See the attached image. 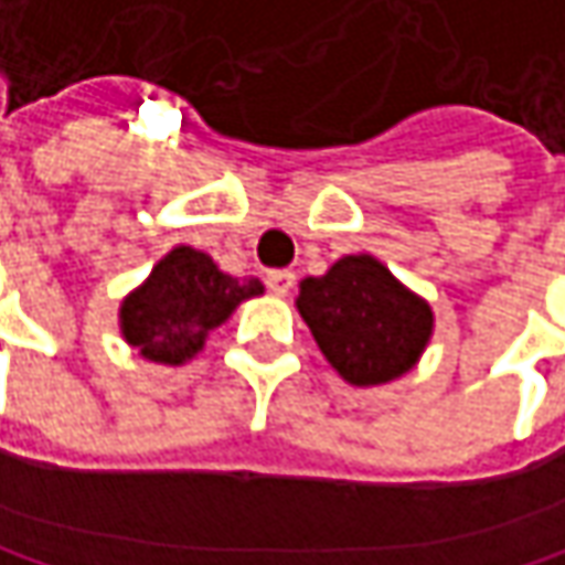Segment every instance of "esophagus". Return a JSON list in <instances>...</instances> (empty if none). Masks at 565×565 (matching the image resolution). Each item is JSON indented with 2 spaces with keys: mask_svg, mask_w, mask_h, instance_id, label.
Masks as SVG:
<instances>
[{
  "mask_svg": "<svg viewBox=\"0 0 565 565\" xmlns=\"http://www.w3.org/2000/svg\"><path fill=\"white\" fill-rule=\"evenodd\" d=\"M265 281H268V287H271L278 297H284V294L294 287V271H287V268H281V271H268Z\"/></svg>",
  "mask_w": 565,
  "mask_h": 565,
  "instance_id": "1",
  "label": "esophagus"
}]
</instances>
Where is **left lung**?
Returning <instances> with one entry per match:
<instances>
[{"label":"left lung","mask_w":565,"mask_h":565,"mask_svg":"<svg viewBox=\"0 0 565 565\" xmlns=\"http://www.w3.org/2000/svg\"><path fill=\"white\" fill-rule=\"evenodd\" d=\"M297 310L349 385H385L411 372L434 333V310L372 255H345L300 281Z\"/></svg>","instance_id":"left-lung-1"}]
</instances>
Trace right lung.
Masks as SVG:
<instances>
[{"mask_svg": "<svg viewBox=\"0 0 565 565\" xmlns=\"http://www.w3.org/2000/svg\"><path fill=\"white\" fill-rule=\"evenodd\" d=\"M262 290L258 278H232L210 255L178 245L122 300V335L151 362L183 365L203 349L210 330L226 323L242 300Z\"/></svg>", "mask_w": 565, "mask_h": 565, "instance_id": "right-lung-1", "label": "right lung"}]
</instances>
